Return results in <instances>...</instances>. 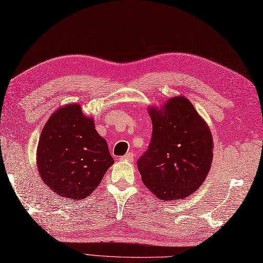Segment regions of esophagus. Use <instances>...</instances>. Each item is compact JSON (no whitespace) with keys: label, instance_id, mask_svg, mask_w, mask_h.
I'll list each match as a JSON object with an SVG mask.
<instances>
[{"label":"esophagus","instance_id":"esophagus-1","mask_svg":"<svg viewBox=\"0 0 263 263\" xmlns=\"http://www.w3.org/2000/svg\"><path fill=\"white\" fill-rule=\"evenodd\" d=\"M122 160H126V161H129V162H132L133 160H134V154L133 153H127L124 157H122L121 158Z\"/></svg>","mask_w":263,"mask_h":263}]
</instances>
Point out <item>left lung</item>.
<instances>
[{"label":"left lung","instance_id":"1","mask_svg":"<svg viewBox=\"0 0 263 263\" xmlns=\"http://www.w3.org/2000/svg\"><path fill=\"white\" fill-rule=\"evenodd\" d=\"M153 137L137 162L141 181L161 201L190 196L200 187L213 160L210 127L185 97L150 106Z\"/></svg>","mask_w":263,"mask_h":263}]
</instances>
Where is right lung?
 <instances>
[{"mask_svg":"<svg viewBox=\"0 0 263 263\" xmlns=\"http://www.w3.org/2000/svg\"><path fill=\"white\" fill-rule=\"evenodd\" d=\"M37 169L46 185L61 197L80 201L99 186L114 159L93 117L69 103L51 114L37 146Z\"/></svg>","mask_w":263,"mask_h":263,"instance_id":"right-lung-1","label":"right lung"}]
</instances>
